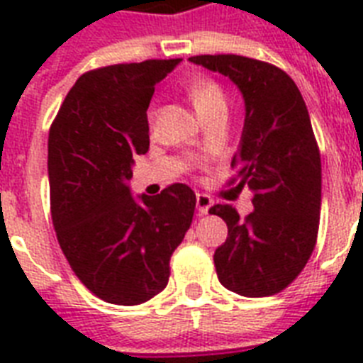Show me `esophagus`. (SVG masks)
Returning a JSON list of instances; mask_svg holds the SVG:
<instances>
[{
	"mask_svg": "<svg viewBox=\"0 0 363 363\" xmlns=\"http://www.w3.org/2000/svg\"><path fill=\"white\" fill-rule=\"evenodd\" d=\"M211 205H213V199L209 196H205V194H198L196 196V207H198L199 215H207L211 209Z\"/></svg>",
	"mask_w": 363,
	"mask_h": 363,
	"instance_id": "obj_1",
	"label": "esophagus"
}]
</instances>
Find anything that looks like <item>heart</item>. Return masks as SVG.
<instances>
[{
  "instance_id": "obj_1",
  "label": "heart",
  "mask_w": 363,
  "mask_h": 363,
  "mask_svg": "<svg viewBox=\"0 0 363 363\" xmlns=\"http://www.w3.org/2000/svg\"><path fill=\"white\" fill-rule=\"evenodd\" d=\"M186 90L201 118L216 109H226V92L213 79H198L190 82ZM150 118H152V113H150Z\"/></svg>"
}]
</instances>
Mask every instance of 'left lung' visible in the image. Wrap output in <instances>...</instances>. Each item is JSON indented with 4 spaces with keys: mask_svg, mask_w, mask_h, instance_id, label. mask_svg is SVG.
Wrapping results in <instances>:
<instances>
[{
    "mask_svg": "<svg viewBox=\"0 0 363 363\" xmlns=\"http://www.w3.org/2000/svg\"><path fill=\"white\" fill-rule=\"evenodd\" d=\"M190 62L230 77L245 98V125L228 186L252 190L245 218L232 205L211 215L228 224L215 250L228 290L265 298L292 284L315 250L322 201L320 150L296 82L277 65L238 54H201Z\"/></svg>",
    "mask_w": 363,
    "mask_h": 363,
    "instance_id": "left-lung-1",
    "label": "left lung"
}]
</instances>
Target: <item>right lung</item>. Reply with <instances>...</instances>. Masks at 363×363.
Masks as SVG:
<instances>
[{
	"label": "right lung",
	"instance_id": "1",
	"mask_svg": "<svg viewBox=\"0 0 363 363\" xmlns=\"http://www.w3.org/2000/svg\"><path fill=\"white\" fill-rule=\"evenodd\" d=\"M181 58L86 71L48 131L50 213L60 247L84 286L115 305H139L169 281L171 254L192 224L196 194L181 182L131 198L133 158L148 150L154 86Z\"/></svg>",
	"mask_w": 363,
	"mask_h": 363
}]
</instances>
